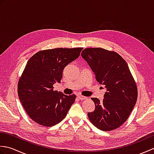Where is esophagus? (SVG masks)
Masks as SVG:
<instances>
[{"instance_id": "34e87169", "label": "esophagus", "mask_w": 154, "mask_h": 154, "mask_svg": "<svg viewBox=\"0 0 154 154\" xmlns=\"http://www.w3.org/2000/svg\"><path fill=\"white\" fill-rule=\"evenodd\" d=\"M77 97L79 98V99L80 100H85V99H87V97H84V96H83V95H78V96H77Z\"/></svg>"}]
</instances>
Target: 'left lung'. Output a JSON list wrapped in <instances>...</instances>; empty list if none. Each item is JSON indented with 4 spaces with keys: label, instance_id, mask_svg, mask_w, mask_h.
<instances>
[{
    "label": "left lung",
    "instance_id": "8db88e82",
    "mask_svg": "<svg viewBox=\"0 0 154 154\" xmlns=\"http://www.w3.org/2000/svg\"><path fill=\"white\" fill-rule=\"evenodd\" d=\"M81 56L97 82L106 89L102 102L91 98L95 109L87 113L90 121L103 131L118 128L128 119L138 98V89L128 65L116 52L100 48L85 49Z\"/></svg>",
    "mask_w": 154,
    "mask_h": 154
}]
</instances>
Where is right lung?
Wrapping results in <instances>:
<instances>
[{"instance_id": "1", "label": "right lung", "mask_w": 154, "mask_h": 154, "mask_svg": "<svg viewBox=\"0 0 154 154\" xmlns=\"http://www.w3.org/2000/svg\"><path fill=\"white\" fill-rule=\"evenodd\" d=\"M82 48L40 51L27 62L19 79L18 94L22 106L34 122L50 127L60 122L75 102L76 95L54 91L61 83L65 67L79 57Z\"/></svg>"}]
</instances>
